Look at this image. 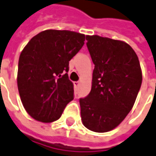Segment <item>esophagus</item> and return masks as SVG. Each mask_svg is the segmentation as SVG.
I'll return each instance as SVG.
<instances>
[{
	"mask_svg": "<svg viewBox=\"0 0 156 156\" xmlns=\"http://www.w3.org/2000/svg\"><path fill=\"white\" fill-rule=\"evenodd\" d=\"M74 86H75L76 87H78L80 86V82H79V81H75V82H74Z\"/></svg>",
	"mask_w": 156,
	"mask_h": 156,
	"instance_id": "esophagus-1",
	"label": "esophagus"
}]
</instances>
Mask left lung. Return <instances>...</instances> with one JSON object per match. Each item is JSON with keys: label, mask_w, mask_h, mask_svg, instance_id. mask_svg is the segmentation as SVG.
I'll return each instance as SVG.
<instances>
[{"label": "left lung", "mask_w": 156, "mask_h": 156, "mask_svg": "<svg viewBox=\"0 0 156 156\" xmlns=\"http://www.w3.org/2000/svg\"><path fill=\"white\" fill-rule=\"evenodd\" d=\"M86 39L94 69L90 93L80 99V117L86 128L103 133L119 126L132 109L143 74L127 43L98 35Z\"/></svg>", "instance_id": "obj_1"}]
</instances>
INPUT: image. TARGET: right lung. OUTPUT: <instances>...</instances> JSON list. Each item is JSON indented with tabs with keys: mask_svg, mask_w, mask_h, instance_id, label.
<instances>
[{
	"mask_svg": "<svg viewBox=\"0 0 156 156\" xmlns=\"http://www.w3.org/2000/svg\"><path fill=\"white\" fill-rule=\"evenodd\" d=\"M85 38L79 32L50 29L33 37L23 49L17 85L23 106L32 119L54 122L74 99V84L67 74L69 62Z\"/></svg>",
	"mask_w": 156,
	"mask_h": 156,
	"instance_id": "obj_1",
	"label": "right lung"
}]
</instances>
